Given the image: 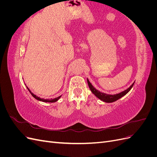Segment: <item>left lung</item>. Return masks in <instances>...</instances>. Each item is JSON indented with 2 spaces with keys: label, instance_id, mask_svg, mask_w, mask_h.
I'll return each instance as SVG.
<instances>
[{
  "label": "left lung",
  "instance_id": "obj_1",
  "mask_svg": "<svg viewBox=\"0 0 157 157\" xmlns=\"http://www.w3.org/2000/svg\"><path fill=\"white\" fill-rule=\"evenodd\" d=\"M87 82H88V86L90 89V90H91V92L96 96L98 99H100L101 101H103V102H105V103H112V102H114L115 101L117 100H118V99H119L120 98H121L122 97H123L124 96H125V95L129 92L130 90L132 89V88L133 87V86H134V82L133 83L131 86L127 88L126 90H125L124 91H123L121 93H118V94H105V93H103V92H101L100 91H99L98 90H97L96 88H95L93 85L90 83V82L89 81V80L87 78Z\"/></svg>",
  "mask_w": 157,
  "mask_h": 157
}]
</instances>
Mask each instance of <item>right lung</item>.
<instances>
[{
  "label": "right lung",
  "mask_w": 157,
  "mask_h": 157,
  "mask_svg": "<svg viewBox=\"0 0 157 157\" xmlns=\"http://www.w3.org/2000/svg\"><path fill=\"white\" fill-rule=\"evenodd\" d=\"M26 87H27V90H29V92L31 93V94L32 95V96L34 98H35L36 99H37L38 101H42V102H48V103H54V102H56V101H58L59 99V98L61 97V96H62V95H61V96H58V97H57V98H51V99H44V98H40V97H39V96H37L36 95H35V94H33L31 90H30V89L28 88L27 86H26Z\"/></svg>",
  "instance_id": "add662e5"
}]
</instances>
